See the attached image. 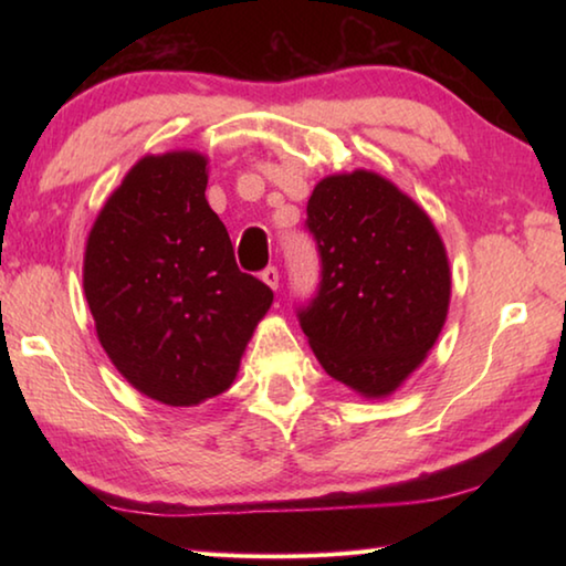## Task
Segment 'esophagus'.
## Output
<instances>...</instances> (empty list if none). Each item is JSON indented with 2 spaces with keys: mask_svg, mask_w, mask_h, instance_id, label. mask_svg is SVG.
<instances>
[{
  "mask_svg": "<svg viewBox=\"0 0 566 566\" xmlns=\"http://www.w3.org/2000/svg\"><path fill=\"white\" fill-rule=\"evenodd\" d=\"M262 280L272 286V290H276L280 286V270L276 266H266V270L262 272Z\"/></svg>",
  "mask_w": 566,
  "mask_h": 566,
  "instance_id": "1",
  "label": "esophagus"
}]
</instances>
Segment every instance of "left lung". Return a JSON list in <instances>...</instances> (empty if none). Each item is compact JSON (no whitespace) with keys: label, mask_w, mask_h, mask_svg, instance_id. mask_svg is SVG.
Returning <instances> with one entry per match:
<instances>
[{"label":"left lung","mask_w":566,"mask_h":566,"mask_svg":"<svg viewBox=\"0 0 566 566\" xmlns=\"http://www.w3.org/2000/svg\"><path fill=\"white\" fill-rule=\"evenodd\" d=\"M306 232L317 242L319 284L296 306L327 375L385 397L437 342L449 306L444 244L407 195L371 171L314 187Z\"/></svg>","instance_id":"8db88e82"}]
</instances>
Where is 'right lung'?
<instances>
[{
  "label": "right lung",
  "mask_w": 566,
  "mask_h": 566,
  "mask_svg": "<svg viewBox=\"0 0 566 566\" xmlns=\"http://www.w3.org/2000/svg\"><path fill=\"white\" fill-rule=\"evenodd\" d=\"M207 159L145 157L94 222L84 294L104 352L142 395L191 407L229 389L274 294L242 272L207 197Z\"/></svg>",
  "instance_id": "obj_1"
}]
</instances>
